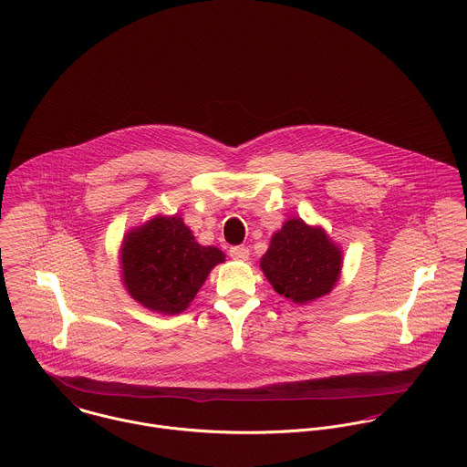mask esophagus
Returning a JSON list of instances; mask_svg holds the SVG:
<instances>
[{
  "label": "esophagus",
  "mask_w": 467,
  "mask_h": 467,
  "mask_svg": "<svg viewBox=\"0 0 467 467\" xmlns=\"http://www.w3.org/2000/svg\"><path fill=\"white\" fill-rule=\"evenodd\" d=\"M230 257L235 261H248L250 250L246 246H234V248H230Z\"/></svg>",
  "instance_id": "obj_1"
}]
</instances>
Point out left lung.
<instances>
[{"instance_id":"8db88e82","label":"left lung","mask_w":467,"mask_h":467,"mask_svg":"<svg viewBox=\"0 0 467 467\" xmlns=\"http://www.w3.org/2000/svg\"><path fill=\"white\" fill-rule=\"evenodd\" d=\"M343 252L322 226L289 217L269 241L261 269L271 287L306 306L329 295L339 280Z\"/></svg>"}]
</instances>
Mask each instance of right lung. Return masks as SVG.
Instances as JSON below:
<instances>
[{"label": "right lung", "mask_w": 467, "mask_h": 467, "mask_svg": "<svg viewBox=\"0 0 467 467\" xmlns=\"http://www.w3.org/2000/svg\"><path fill=\"white\" fill-rule=\"evenodd\" d=\"M120 273L130 296L160 315L183 313L210 271L226 261L215 246H201L182 215H154L131 228L120 246Z\"/></svg>", "instance_id": "obj_1"}]
</instances>
